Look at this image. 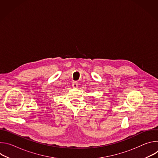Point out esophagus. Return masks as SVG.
I'll use <instances>...</instances> for the list:
<instances>
[{
    "label": "esophagus",
    "mask_w": 158,
    "mask_h": 158,
    "mask_svg": "<svg viewBox=\"0 0 158 158\" xmlns=\"http://www.w3.org/2000/svg\"><path fill=\"white\" fill-rule=\"evenodd\" d=\"M78 85H79L78 83L77 82H76V81L73 82V84H72V86L73 87V88H77L78 87Z\"/></svg>",
    "instance_id": "1"
}]
</instances>
